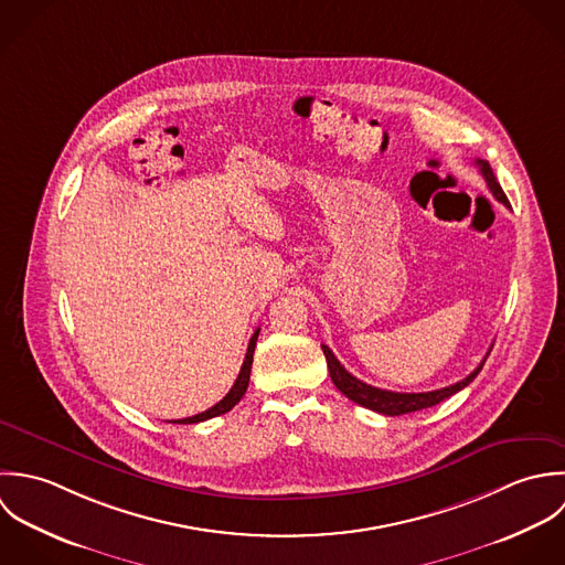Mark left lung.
Masks as SVG:
<instances>
[{"instance_id":"obj_1","label":"left lung","mask_w":565,"mask_h":565,"mask_svg":"<svg viewBox=\"0 0 565 565\" xmlns=\"http://www.w3.org/2000/svg\"><path fill=\"white\" fill-rule=\"evenodd\" d=\"M476 166L480 168V174L484 177V181H487L491 194H493L502 205L509 207V201H507V196H504L500 183L495 181V174H493L491 166H489L487 161H482V159H478ZM321 349H323L326 360H328L330 377H332V382L337 384V388H339L340 393L347 395V397H349L351 402H355L358 406H364V408H369V411H375V413L388 415V417H397V415H406V413H415V411H424V408H430V406L441 404L444 399H448L454 393L462 391V388L480 373V369H482V364H484V360H482L465 380H460V382H456V384H451V386H446V388H439V391H428V393H395V391H384V388H375V386H371V384L360 382L358 377H353V375L340 364L339 360H337V355L332 353V349H330L328 344H321ZM487 355H489V353H487Z\"/></svg>"}]
</instances>
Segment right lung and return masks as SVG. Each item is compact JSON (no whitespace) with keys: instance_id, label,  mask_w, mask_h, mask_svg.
<instances>
[{"instance_id":"1","label":"right lung","mask_w":565,"mask_h":565,"mask_svg":"<svg viewBox=\"0 0 565 565\" xmlns=\"http://www.w3.org/2000/svg\"><path fill=\"white\" fill-rule=\"evenodd\" d=\"M257 337H259V330H255V334L250 337L248 340V349H246V355H244V362H242V369H239V375H237V380H235V384L231 386V391L226 393L225 397L216 404V406H212L210 411H205V413H199V415H194V417H185V419H174L172 424H199V422H207V419H212V417H218V415H225L228 413L239 399H242V395L246 393V386H248V377H250V364H253V351H255V342H257Z\"/></svg>"}]
</instances>
